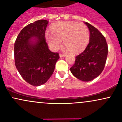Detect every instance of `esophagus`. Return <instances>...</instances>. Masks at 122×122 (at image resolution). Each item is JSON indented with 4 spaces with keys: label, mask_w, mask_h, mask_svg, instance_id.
Returning a JSON list of instances; mask_svg holds the SVG:
<instances>
[{
    "label": "esophagus",
    "mask_w": 122,
    "mask_h": 122,
    "mask_svg": "<svg viewBox=\"0 0 122 122\" xmlns=\"http://www.w3.org/2000/svg\"><path fill=\"white\" fill-rule=\"evenodd\" d=\"M60 57H65V54H60Z\"/></svg>",
    "instance_id": "1"
}]
</instances>
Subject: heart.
<instances>
[{"instance_id": "1", "label": "heart", "mask_w": 122, "mask_h": 122, "mask_svg": "<svg viewBox=\"0 0 122 122\" xmlns=\"http://www.w3.org/2000/svg\"><path fill=\"white\" fill-rule=\"evenodd\" d=\"M51 34L45 37L51 49L57 50L61 46V41L72 54H79L87 47L89 42V31L86 25L71 21H62L51 26Z\"/></svg>"}]
</instances>
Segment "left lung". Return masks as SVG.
<instances>
[{"instance_id": "left-lung-1", "label": "left lung", "mask_w": 122, "mask_h": 122, "mask_svg": "<svg viewBox=\"0 0 122 122\" xmlns=\"http://www.w3.org/2000/svg\"><path fill=\"white\" fill-rule=\"evenodd\" d=\"M90 32L87 47L76 57L71 72L77 79L89 81L101 74L106 65L108 45L106 38L99 30L88 22H85Z\"/></svg>"}]
</instances>
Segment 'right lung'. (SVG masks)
<instances>
[{"label":"right lung","mask_w":122,"mask_h":122,"mask_svg":"<svg viewBox=\"0 0 122 122\" xmlns=\"http://www.w3.org/2000/svg\"><path fill=\"white\" fill-rule=\"evenodd\" d=\"M47 23L48 21L43 19L30 23L20 31L15 42V66L22 78L34 86L48 80L60 58L58 53L49 49L46 42ZM34 37L37 40L31 41Z\"/></svg>","instance_id":"add662e5"}]
</instances>
